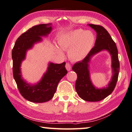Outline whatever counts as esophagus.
<instances>
[{"label": "esophagus", "mask_w": 132, "mask_h": 132, "mask_svg": "<svg viewBox=\"0 0 132 132\" xmlns=\"http://www.w3.org/2000/svg\"><path fill=\"white\" fill-rule=\"evenodd\" d=\"M65 68L68 71H70L71 70V65L69 64V63H66Z\"/></svg>", "instance_id": "34e87169"}]
</instances>
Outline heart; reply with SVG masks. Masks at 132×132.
<instances>
[{
	"mask_svg": "<svg viewBox=\"0 0 132 132\" xmlns=\"http://www.w3.org/2000/svg\"><path fill=\"white\" fill-rule=\"evenodd\" d=\"M95 42L94 33L90 30H75L63 34L58 39V45L62 50L70 49L68 55L72 60L79 61L83 60L92 49ZM59 53L62 52L56 47Z\"/></svg>",
	"mask_w": 132,
	"mask_h": 132,
	"instance_id": "obj_1",
	"label": "heart"
}]
</instances>
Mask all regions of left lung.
<instances>
[{
  "label": "left lung",
  "mask_w": 132,
  "mask_h": 132,
  "mask_svg": "<svg viewBox=\"0 0 132 132\" xmlns=\"http://www.w3.org/2000/svg\"><path fill=\"white\" fill-rule=\"evenodd\" d=\"M89 26L94 29L97 34L95 46L81 61L74 65L72 70L77 75L75 87L78 95L85 101L97 102L105 99L113 92L118 80L120 62L117 46L105 28L99 25L89 24ZM104 50L108 51L112 55L113 76L107 87L98 89L93 85L89 78L88 63L93 55Z\"/></svg>",
  "instance_id": "1"
}]
</instances>
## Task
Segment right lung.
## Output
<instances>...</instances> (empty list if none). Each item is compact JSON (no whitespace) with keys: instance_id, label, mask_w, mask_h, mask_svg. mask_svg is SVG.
<instances>
[{"instance_id":"right-lung-1","label":"right lung","mask_w":132,"mask_h":132,"mask_svg":"<svg viewBox=\"0 0 132 132\" xmlns=\"http://www.w3.org/2000/svg\"><path fill=\"white\" fill-rule=\"evenodd\" d=\"M52 29L51 24H39L30 28L17 39L12 49L14 78L21 95L32 102L42 103L51 100L56 92L59 82L67 73L65 62L62 64L49 62L46 72L37 84L30 85L22 79L20 67L27 51L32 48L34 43L42 40L41 37L47 36Z\"/></svg>"}]
</instances>
